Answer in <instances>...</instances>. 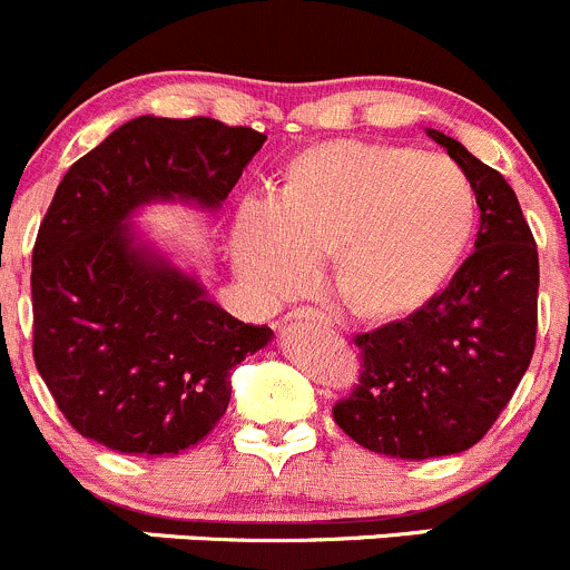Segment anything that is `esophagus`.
<instances>
[{"mask_svg": "<svg viewBox=\"0 0 570 570\" xmlns=\"http://www.w3.org/2000/svg\"><path fill=\"white\" fill-rule=\"evenodd\" d=\"M289 317H292V320H308V322H317V325H322V327L331 325V317H327V314L322 312V308H312V306H301V308H295V312H292Z\"/></svg>", "mask_w": 570, "mask_h": 570, "instance_id": "34e87169", "label": "esophagus"}]
</instances>
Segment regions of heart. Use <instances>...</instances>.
I'll use <instances>...</instances> for the list:
<instances>
[{"label": "heart", "mask_w": 570, "mask_h": 570, "mask_svg": "<svg viewBox=\"0 0 570 570\" xmlns=\"http://www.w3.org/2000/svg\"><path fill=\"white\" fill-rule=\"evenodd\" d=\"M471 181L444 157L383 142L331 140L286 168L267 212L239 217L243 278L286 297L331 256L338 301L364 320L419 312L446 284L474 232Z\"/></svg>", "instance_id": "1"}]
</instances>
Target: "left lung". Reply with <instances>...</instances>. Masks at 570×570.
Returning a JSON list of instances; mask_svg holds the SVG:
<instances>
[{
    "instance_id": "obj_1",
    "label": "left lung",
    "mask_w": 570,
    "mask_h": 570,
    "mask_svg": "<svg viewBox=\"0 0 570 570\" xmlns=\"http://www.w3.org/2000/svg\"><path fill=\"white\" fill-rule=\"evenodd\" d=\"M428 135L476 195L474 253L419 312L353 338L358 383L333 405L355 444L402 461L474 446L519 389L538 333V245L513 187L444 131Z\"/></svg>"
}]
</instances>
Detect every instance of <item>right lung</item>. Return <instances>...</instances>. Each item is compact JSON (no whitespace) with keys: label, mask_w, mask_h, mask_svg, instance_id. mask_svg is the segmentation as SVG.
Wrapping results in <instances>:
<instances>
[{"label":"right lung","mask_w":570,"mask_h":570,"mask_svg":"<svg viewBox=\"0 0 570 570\" xmlns=\"http://www.w3.org/2000/svg\"><path fill=\"white\" fill-rule=\"evenodd\" d=\"M267 135L215 118L118 126L68 168L32 248V355L73 430L124 455H178L220 422L234 366L273 331L245 325L189 275L135 248V206L217 209Z\"/></svg>","instance_id":"1"}]
</instances>
